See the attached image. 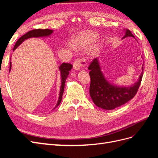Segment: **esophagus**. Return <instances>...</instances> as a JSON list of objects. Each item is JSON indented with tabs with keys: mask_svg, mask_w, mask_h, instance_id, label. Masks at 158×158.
I'll list each match as a JSON object with an SVG mask.
<instances>
[{
	"mask_svg": "<svg viewBox=\"0 0 158 158\" xmlns=\"http://www.w3.org/2000/svg\"><path fill=\"white\" fill-rule=\"evenodd\" d=\"M86 60L83 58H78L74 62L73 67L76 70H79L81 68L84 67V66H86Z\"/></svg>",
	"mask_w": 158,
	"mask_h": 158,
	"instance_id": "obj_1",
	"label": "esophagus"
}]
</instances>
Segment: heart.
Returning a JSON list of instances; mask_svg holds the SVG:
<instances>
[{"instance_id": "heart-1", "label": "heart", "mask_w": 158, "mask_h": 158, "mask_svg": "<svg viewBox=\"0 0 158 158\" xmlns=\"http://www.w3.org/2000/svg\"><path fill=\"white\" fill-rule=\"evenodd\" d=\"M97 35L94 33H84V34L81 35L80 36L78 37L74 41V44L76 46L79 47H84L87 45H89L91 43L93 42ZM97 47H94L92 50V54H95L97 52Z\"/></svg>"}]
</instances>
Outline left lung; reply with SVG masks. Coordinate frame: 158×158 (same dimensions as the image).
<instances>
[{
  "instance_id": "obj_1",
  "label": "left lung",
  "mask_w": 158,
  "mask_h": 158,
  "mask_svg": "<svg viewBox=\"0 0 158 158\" xmlns=\"http://www.w3.org/2000/svg\"><path fill=\"white\" fill-rule=\"evenodd\" d=\"M127 37H135L129 30H126ZM90 76L89 95L94 103L100 108L106 110L114 109L126 103L136 94L140 87L143 72L137 82L128 87H118L110 84L104 78L99 67L98 60L94 59L88 66ZM143 70V66H142Z\"/></svg>"
}]
</instances>
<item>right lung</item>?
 <instances>
[{
    "mask_svg": "<svg viewBox=\"0 0 158 158\" xmlns=\"http://www.w3.org/2000/svg\"><path fill=\"white\" fill-rule=\"evenodd\" d=\"M53 31V30H48V29H45V30H41V29H35V30H32L30 31L27 32L25 33L24 35H22L19 38L18 40L16 41V44L14 45V50L16 49L17 47L20 45L25 40L28 39V38L30 37H44V36H48L51 35V33ZM11 63H10V70L11 69ZM72 67H73V65L70 63H63L62 64L59 69L60 70V74H61V87H60V94H59V100L57 102V103L56 105V106L55 107L54 109H55L56 107H58L59 106V104L61 102L62 100V97H63V94L64 92V84H65V81L66 78L69 74V71L71 70Z\"/></svg>",
    "mask_w": 158,
    "mask_h": 158,
    "instance_id": "1",
    "label": "right lung"
}]
</instances>
